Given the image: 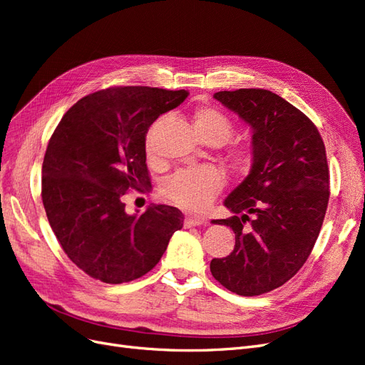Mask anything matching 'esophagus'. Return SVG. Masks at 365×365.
Instances as JSON below:
<instances>
[{"label": "esophagus", "mask_w": 365, "mask_h": 365, "mask_svg": "<svg viewBox=\"0 0 365 365\" xmlns=\"http://www.w3.org/2000/svg\"><path fill=\"white\" fill-rule=\"evenodd\" d=\"M185 227H197V225H204L207 224V220L200 216H187L184 220Z\"/></svg>", "instance_id": "1"}]
</instances>
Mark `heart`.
<instances>
[{"label":"heart","mask_w":365,"mask_h":365,"mask_svg":"<svg viewBox=\"0 0 365 365\" xmlns=\"http://www.w3.org/2000/svg\"><path fill=\"white\" fill-rule=\"evenodd\" d=\"M195 129L205 143L210 145H222L228 141L235 132L233 121L222 111L213 106H197L193 113ZM157 128L153 126L146 135L145 149L150 163L158 161L157 153ZM227 161L237 172H244L250 168L254 157V150L250 143L233 141L225 150ZM224 187V176L216 168L207 165L196 170L178 172L164 181L161 195L164 200L178 205L189 212H202L215 201Z\"/></svg>","instance_id":"obj_1"}]
</instances>
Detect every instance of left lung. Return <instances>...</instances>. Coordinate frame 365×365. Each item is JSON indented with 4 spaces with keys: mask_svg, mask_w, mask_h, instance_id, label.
<instances>
[{
    "mask_svg": "<svg viewBox=\"0 0 365 365\" xmlns=\"http://www.w3.org/2000/svg\"><path fill=\"white\" fill-rule=\"evenodd\" d=\"M215 98L252 128L254 157L224 202L235 215L213 220L233 228L235 250L210 262V271L231 292L262 295L292 279L318 239L330 196L324 141L311 118L268 90Z\"/></svg>",
    "mask_w": 365,
    "mask_h": 365,
    "instance_id": "left-lung-1",
    "label": "left lung"
}]
</instances>
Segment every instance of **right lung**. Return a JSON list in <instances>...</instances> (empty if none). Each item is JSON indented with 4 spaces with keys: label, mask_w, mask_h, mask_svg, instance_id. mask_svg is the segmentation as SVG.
<instances>
[{
    "label": "right lung",
    "mask_w": 365,
    "mask_h": 365,
    "mask_svg": "<svg viewBox=\"0 0 365 365\" xmlns=\"http://www.w3.org/2000/svg\"><path fill=\"white\" fill-rule=\"evenodd\" d=\"M187 96L106 88L74 103L54 129L42 163V204L63 252L90 277L111 284L141 277L182 228L178 208L150 205L129 216L123 196L149 190L148 129Z\"/></svg>",
    "instance_id": "obj_1"
}]
</instances>
